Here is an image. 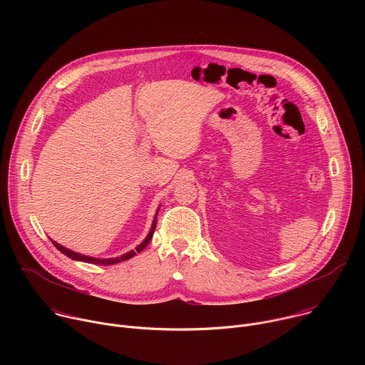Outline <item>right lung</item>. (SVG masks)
Returning <instances> with one entry per match:
<instances>
[{
	"mask_svg": "<svg viewBox=\"0 0 365 365\" xmlns=\"http://www.w3.org/2000/svg\"><path fill=\"white\" fill-rule=\"evenodd\" d=\"M155 224H158V217L154 218L153 225H151V230H150L147 238H145L135 250H131L130 252H127V254H124V255H121V257H117V258H102V259H101V258H92V257H86V255L78 254V252H75V251H71V250H68V248L59 245V244L55 242V241H51V242L55 244V247H56L61 252H63L65 255H68V257H71V258H73V259H79V262H85V263H91V264H99V266H102V264H106V266H107V264H117V263H120V262H125V259L134 257L137 252L143 251V250L148 245V242H150L151 238H153V234H154V230H155Z\"/></svg>",
	"mask_w": 365,
	"mask_h": 365,
	"instance_id": "obj_1",
	"label": "right lung"
}]
</instances>
